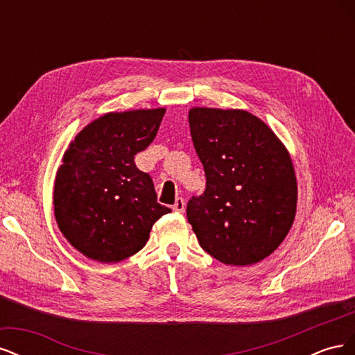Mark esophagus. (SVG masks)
Here are the masks:
<instances>
[{"label":"esophagus","instance_id":"34e87169","mask_svg":"<svg viewBox=\"0 0 355 355\" xmlns=\"http://www.w3.org/2000/svg\"><path fill=\"white\" fill-rule=\"evenodd\" d=\"M171 209H173L178 213H184L185 211V200L182 197H178L175 204H173V207H171Z\"/></svg>","mask_w":355,"mask_h":355}]
</instances>
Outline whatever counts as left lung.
<instances>
[{
    "instance_id": "8db88e82",
    "label": "left lung",
    "mask_w": 355,
    "mask_h": 355,
    "mask_svg": "<svg viewBox=\"0 0 355 355\" xmlns=\"http://www.w3.org/2000/svg\"><path fill=\"white\" fill-rule=\"evenodd\" d=\"M206 191L187 207L200 245L225 265L270 256L292 228L297 182L284 144L244 110H189Z\"/></svg>"
}]
</instances>
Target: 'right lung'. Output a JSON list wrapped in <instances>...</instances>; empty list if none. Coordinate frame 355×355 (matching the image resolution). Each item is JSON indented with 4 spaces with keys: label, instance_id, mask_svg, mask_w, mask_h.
I'll list each match as a JSON object with an SVG mask.
<instances>
[{
    "label": "right lung",
    "instance_id": "1",
    "mask_svg": "<svg viewBox=\"0 0 355 355\" xmlns=\"http://www.w3.org/2000/svg\"><path fill=\"white\" fill-rule=\"evenodd\" d=\"M166 108L108 112L89 123L63 154L53 192L58 227L92 261L115 263L146 244L171 210L157 202L154 182L135 164Z\"/></svg>",
    "mask_w": 355,
    "mask_h": 355
}]
</instances>
